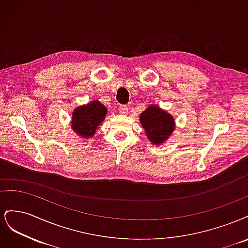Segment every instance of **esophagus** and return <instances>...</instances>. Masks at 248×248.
<instances>
[{"instance_id":"esophagus-1","label":"esophagus","mask_w":248,"mask_h":248,"mask_svg":"<svg viewBox=\"0 0 248 248\" xmlns=\"http://www.w3.org/2000/svg\"><path fill=\"white\" fill-rule=\"evenodd\" d=\"M119 112L121 115H127L128 114V106H126V104H123L119 108Z\"/></svg>"}]
</instances>
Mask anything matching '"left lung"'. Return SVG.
Masks as SVG:
<instances>
[{
    "instance_id": "8db88e82",
    "label": "left lung",
    "mask_w": 248,
    "mask_h": 248,
    "mask_svg": "<svg viewBox=\"0 0 248 248\" xmlns=\"http://www.w3.org/2000/svg\"><path fill=\"white\" fill-rule=\"evenodd\" d=\"M140 122L151 144L161 146L175 130L176 123L171 114L158 106H149L140 115Z\"/></svg>"
}]
</instances>
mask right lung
<instances>
[{
	"instance_id": "1",
	"label": "right lung",
	"mask_w": 248,
	"mask_h": 248,
	"mask_svg": "<svg viewBox=\"0 0 248 248\" xmlns=\"http://www.w3.org/2000/svg\"><path fill=\"white\" fill-rule=\"evenodd\" d=\"M107 114L108 108L99 100H93L72 110L70 126L78 138L90 140L95 136Z\"/></svg>"
}]
</instances>
